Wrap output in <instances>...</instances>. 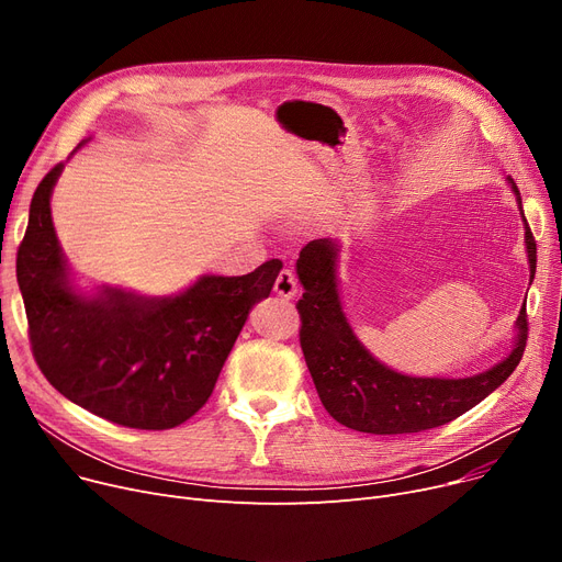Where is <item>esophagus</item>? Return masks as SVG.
Wrapping results in <instances>:
<instances>
[{
	"label": "esophagus",
	"instance_id": "obj_1",
	"mask_svg": "<svg viewBox=\"0 0 562 562\" xmlns=\"http://www.w3.org/2000/svg\"><path fill=\"white\" fill-rule=\"evenodd\" d=\"M273 289H276L278 296H282V299L289 301V299H293V296H296V293H299V280H296V276H293L289 269H284V271H280V276H278Z\"/></svg>",
	"mask_w": 562,
	"mask_h": 562
}]
</instances>
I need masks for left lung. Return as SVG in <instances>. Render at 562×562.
Masks as SVG:
<instances>
[{"label":"left lung","instance_id":"obj_1","mask_svg":"<svg viewBox=\"0 0 562 562\" xmlns=\"http://www.w3.org/2000/svg\"><path fill=\"white\" fill-rule=\"evenodd\" d=\"M508 184L521 195L513 177ZM524 218V212H521ZM526 223V218H524ZM530 280L536 276V239L526 223ZM337 255L333 239L310 241L296 261L305 289L301 314V348L318 398L341 426L371 435L422 432L445 426L490 396L517 369L528 337L526 307L517 316V339L510 356L471 378H412L380 364L348 326L337 289Z\"/></svg>","mask_w":562,"mask_h":562}]
</instances>
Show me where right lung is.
<instances>
[{
  "instance_id": "obj_1",
  "label": "right lung",
  "mask_w": 562,
  "mask_h": 562,
  "mask_svg": "<svg viewBox=\"0 0 562 562\" xmlns=\"http://www.w3.org/2000/svg\"><path fill=\"white\" fill-rule=\"evenodd\" d=\"M64 164L38 184L18 248V284L29 341L49 385L93 415L138 430H168L210 401L255 303L282 269L263 261L248 276H202L168 299L104 286L77 291L52 225L49 198Z\"/></svg>"
}]
</instances>
